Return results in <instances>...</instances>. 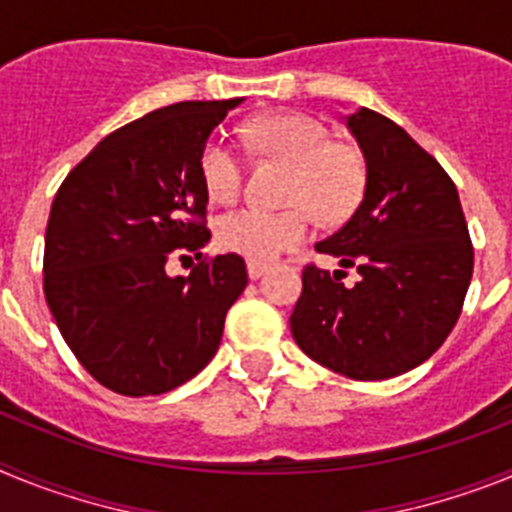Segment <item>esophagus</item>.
Here are the masks:
<instances>
[{"mask_svg": "<svg viewBox=\"0 0 512 512\" xmlns=\"http://www.w3.org/2000/svg\"><path fill=\"white\" fill-rule=\"evenodd\" d=\"M264 271H266L264 264H259V261H248V277L251 279H259Z\"/></svg>", "mask_w": 512, "mask_h": 512, "instance_id": "34e87169", "label": "esophagus"}]
</instances>
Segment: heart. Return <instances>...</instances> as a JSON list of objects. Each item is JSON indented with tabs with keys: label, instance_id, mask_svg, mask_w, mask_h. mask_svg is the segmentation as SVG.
<instances>
[{
	"label": "heart",
	"instance_id": "b5f03b06",
	"mask_svg": "<svg viewBox=\"0 0 512 512\" xmlns=\"http://www.w3.org/2000/svg\"><path fill=\"white\" fill-rule=\"evenodd\" d=\"M248 143L261 156L289 166V210L241 207L217 220V243L251 261H271L300 246L310 233V209L325 223L356 210L364 194V164L346 143H333L323 122L300 112H274L248 122ZM200 176L212 202H233L243 187V158L225 138H210L200 153Z\"/></svg>",
	"mask_w": 512,
	"mask_h": 512
}]
</instances>
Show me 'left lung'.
Returning a JSON list of instances; mask_svg holds the SVG:
<instances>
[{
  "label": "left lung",
  "mask_w": 512,
  "mask_h": 512,
  "mask_svg": "<svg viewBox=\"0 0 512 512\" xmlns=\"http://www.w3.org/2000/svg\"><path fill=\"white\" fill-rule=\"evenodd\" d=\"M346 125L366 161L364 200L315 251L359 270L360 282L346 288L342 269L307 264L289 325L312 361L374 382L415 369L446 341L464 307L474 248L456 184L431 153L366 107Z\"/></svg>",
  "instance_id": "left-lung-1"
}]
</instances>
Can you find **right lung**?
Returning a JSON list of instances; mask_svg holds the SVG:
<instances>
[{
  "mask_svg": "<svg viewBox=\"0 0 512 512\" xmlns=\"http://www.w3.org/2000/svg\"><path fill=\"white\" fill-rule=\"evenodd\" d=\"M241 99L176 102L115 130L69 171L45 228L43 289L79 364L117 395H164L202 372L248 284L210 241L200 153ZM198 264L169 278L165 261Z\"/></svg>",
  "mask_w": 512,
  "mask_h": 512,
  "instance_id": "obj_1",
  "label": "right lung"
}]
</instances>
